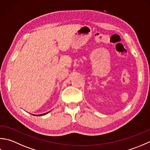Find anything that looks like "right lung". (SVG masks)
Returning <instances> with one entry per match:
<instances>
[{"label": "right lung", "mask_w": 150, "mask_h": 150, "mask_svg": "<svg viewBox=\"0 0 150 150\" xmlns=\"http://www.w3.org/2000/svg\"><path fill=\"white\" fill-rule=\"evenodd\" d=\"M49 112H47L46 113H44V114H40V115H33L35 116H42V115H46L47 113H48Z\"/></svg>", "instance_id": "add662e5"}]
</instances>
